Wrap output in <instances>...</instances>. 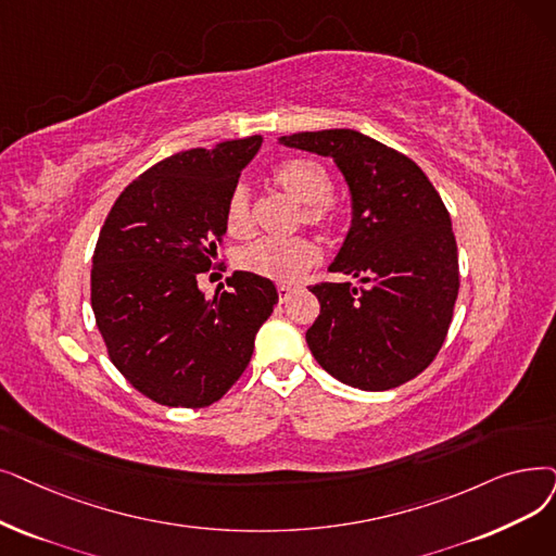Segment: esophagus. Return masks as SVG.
<instances>
[{
	"label": "esophagus",
	"mask_w": 556,
	"mask_h": 556,
	"mask_svg": "<svg viewBox=\"0 0 556 556\" xmlns=\"http://www.w3.org/2000/svg\"><path fill=\"white\" fill-rule=\"evenodd\" d=\"M293 291H295V288H293L291 283H279V286H277V293H279V300H281V302H286L288 295H291Z\"/></svg>",
	"instance_id": "34e87169"
}]
</instances>
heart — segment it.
<instances>
[{
  "label": "heart",
  "mask_w": 556,
  "mask_h": 556,
  "mask_svg": "<svg viewBox=\"0 0 556 556\" xmlns=\"http://www.w3.org/2000/svg\"><path fill=\"white\" fill-rule=\"evenodd\" d=\"M275 181L306 206L308 223L329 218L331 179L325 167L308 159H291L275 167ZM227 229L236 236L250 229V200L245 186H236L225 211ZM313 258V248L300 238H261L238 254L240 268L275 281H295Z\"/></svg>",
  "instance_id": "obj_1"
}]
</instances>
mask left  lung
I'll list each match as a JSON object with an SVG mask.
<instances>
[{"label":"left lung","mask_w":556,"mask_h":556,"mask_svg":"<svg viewBox=\"0 0 556 556\" xmlns=\"http://www.w3.org/2000/svg\"><path fill=\"white\" fill-rule=\"evenodd\" d=\"M327 156L350 192L352 220L329 273L358 283H318L320 316L306 329L318 364L361 391H389L439 354L458 295L450 213L420 167L354 129L277 138Z\"/></svg>","instance_id":"left-lung-1"}]
</instances>
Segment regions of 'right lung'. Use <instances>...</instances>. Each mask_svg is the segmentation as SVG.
<instances>
[{"mask_svg": "<svg viewBox=\"0 0 556 556\" xmlns=\"http://www.w3.org/2000/svg\"><path fill=\"white\" fill-rule=\"evenodd\" d=\"M261 136L167 156L113 204L92 254L90 304L113 366L165 406L218 402L248 368L279 300L270 279L233 273L208 300L198 279L218 263L227 200Z\"/></svg>", "mask_w": 556, "mask_h": 556, "instance_id": "obj_1", "label": "right lung"}]
</instances>
